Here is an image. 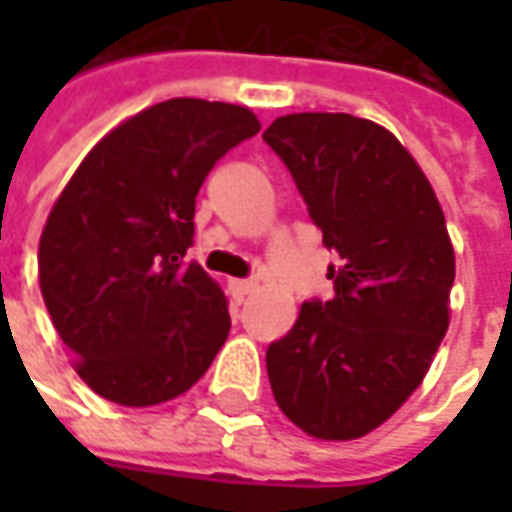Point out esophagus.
Masks as SVG:
<instances>
[{"label": "esophagus", "instance_id": "esophagus-1", "mask_svg": "<svg viewBox=\"0 0 512 512\" xmlns=\"http://www.w3.org/2000/svg\"><path fill=\"white\" fill-rule=\"evenodd\" d=\"M227 290H230V296H233L236 302H242L245 296H250V293L256 290V282H253V279H230V282H227Z\"/></svg>", "mask_w": 512, "mask_h": 512}]
</instances>
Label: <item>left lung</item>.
<instances>
[{
  "label": "left lung",
  "mask_w": 512,
  "mask_h": 512,
  "mask_svg": "<svg viewBox=\"0 0 512 512\" xmlns=\"http://www.w3.org/2000/svg\"><path fill=\"white\" fill-rule=\"evenodd\" d=\"M339 262L333 299H310L267 347L290 422L359 439L422 384L450 322L456 259L433 187L402 142L350 113H290L262 133Z\"/></svg>",
  "instance_id": "obj_1"
}]
</instances>
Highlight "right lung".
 I'll list each match as a JSON object with an SVG mask.
<instances>
[{"instance_id": "right-lung-1", "label": "right lung", "mask_w": 512, "mask_h": 512, "mask_svg": "<svg viewBox=\"0 0 512 512\" xmlns=\"http://www.w3.org/2000/svg\"><path fill=\"white\" fill-rule=\"evenodd\" d=\"M256 133L247 108L168 99L108 133L56 199L39 242L42 299L108 402H170L225 344V293L185 253L207 173Z\"/></svg>"}]
</instances>
